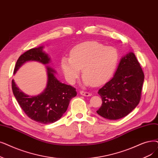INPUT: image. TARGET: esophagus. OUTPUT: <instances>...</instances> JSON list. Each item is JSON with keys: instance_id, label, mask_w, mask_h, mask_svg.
<instances>
[{"instance_id": "esophagus-1", "label": "esophagus", "mask_w": 158, "mask_h": 158, "mask_svg": "<svg viewBox=\"0 0 158 158\" xmlns=\"http://www.w3.org/2000/svg\"><path fill=\"white\" fill-rule=\"evenodd\" d=\"M80 94L81 95H83V96H86V97H88V96H91L92 94L89 93V92H84V91H80Z\"/></svg>"}]
</instances>
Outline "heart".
I'll return each instance as SVG.
<instances>
[{
	"label": "heart",
	"instance_id": "heart-1",
	"mask_svg": "<svg viewBox=\"0 0 158 158\" xmlns=\"http://www.w3.org/2000/svg\"><path fill=\"white\" fill-rule=\"evenodd\" d=\"M118 60V52L114 48L96 41H88L74 46L70 57H63L60 64L70 83H75L82 69L85 85L99 86L112 77Z\"/></svg>",
	"mask_w": 158,
	"mask_h": 158
}]
</instances>
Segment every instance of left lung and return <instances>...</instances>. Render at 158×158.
<instances>
[{
  "label": "left lung",
  "mask_w": 158,
  "mask_h": 158,
  "mask_svg": "<svg viewBox=\"0 0 158 158\" xmlns=\"http://www.w3.org/2000/svg\"><path fill=\"white\" fill-rule=\"evenodd\" d=\"M144 77L133 52L123 57L114 77L99 90L102 102L97 113L110 120L125 117L139 104Z\"/></svg>",
  "instance_id": "1"
}]
</instances>
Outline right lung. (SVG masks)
<instances>
[{"mask_svg":"<svg viewBox=\"0 0 158 158\" xmlns=\"http://www.w3.org/2000/svg\"><path fill=\"white\" fill-rule=\"evenodd\" d=\"M43 46L32 48L19 57L13 73L28 61H37L43 64H48L50 59L43 50ZM48 81L45 90L40 94L30 96L23 93L17 86L14 80L11 86L13 95L18 103L28 117L36 122L48 124L59 120L66 112L70 100L75 97V88L60 82L55 77L52 68L46 66Z\"/></svg>","mask_w":158,"mask_h":158,"instance_id":"1","label":"right lung"}]
</instances>
